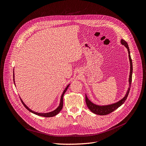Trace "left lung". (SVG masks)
<instances>
[{"label":"left lung","instance_id":"1","mask_svg":"<svg viewBox=\"0 0 146 146\" xmlns=\"http://www.w3.org/2000/svg\"><path fill=\"white\" fill-rule=\"evenodd\" d=\"M121 44L123 45H124L128 52V56H129V63H130V72H129V87L128 89V90L125 95V96L124 97V98H123L121 100H120V101H119L117 102H115L114 104H110V105H96L94 103H93L90 100H89V98H87V96L86 95V105L88 107V108L90 110V111H92L93 113L98 114V115H106L110 113H111L112 111H113L114 110H115V109H117L119 107H120V106H121L124 102L125 101V100L127 98V97L128 96L129 90H130V86L131 84V82H132V71H133V68H132V59L131 57V55H130V51H129V49L128 47V45L127 44V42L124 40L123 39L121 40Z\"/></svg>","mask_w":146,"mask_h":146}]
</instances>
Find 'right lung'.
<instances>
[{"instance_id": "1", "label": "right lung", "mask_w": 146, "mask_h": 146, "mask_svg": "<svg viewBox=\"0 0 146 146\" xmlns=\"http://www.w3.org/2000/svg\"><path fill=\"white\" fill-rule=\"evenodd\" d=\"M13 72H13V80H14V84H15V79H14V78H14V71H13ZM70 84H68L67 86V87H66V89H64V90L63 91V93H62V94L61 98H60V104H59V106H58L55 110H53V111H50V112H48V113H38V112H36V111H35L31 110L30 108H29V107L27 106L26 105V104L23 102V101L22 100L21 98V97H20V99H21V100L22 103L23 105H24V106H25L29 111H30L31 112H32V113H34V114H36V115H40V116H42V117H53V116H54V115H57L58 113H59L60 111V110L62 109L63 106V96H64L65 93L66 92V91L67 90V89L68 88V87H69Z\"/></svg>"}]
</instances>
